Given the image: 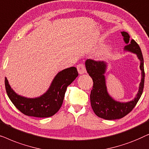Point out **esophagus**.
I'll use <instances>...</instances> for the list:
<instances>
[{"mask_svg":"<svg viewBox=\"0 0 149 149\" xmlns=\"http://www.w3.org/2000/svg\"><path fill=\"white\" fill-rule=\"evenodd\" d=\"M77 70H78V72L80 74H84V73L86 72V69H85V66L84 64H79L77 66Z\"/></svg>","mask_w":149,"mask_h":149,"instance_id":"obj_1","label":"esophagus"}]
</instances>
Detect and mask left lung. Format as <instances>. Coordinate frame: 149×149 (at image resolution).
I'll return each instance as SVG.
<instances>
[{"label": "left lung", "mask_w": 149, "mask_h": 149, "mask_svg": "<svg viewBox=\"0 0 149 149\" xmlns=\"http://www.w3.org/2000/svg\"><path fill=\"white\" fill-rule=\"evenodd\" d=\"M123 40L127 45L124 49L134 53L140 60L142 79L139 89L135 98L127 102L116 101L107 91L104 74L107 68V64L103 61H95L88 59L85 61L87 72L93 79V85L90 94L91 105L93 112L97 117L107 120L121 119L132 111L141 97L144 84V59L141 49L134 39L130 40V36L126 32H121Z\"/></svg>", "instance_id": "obj_1"}]
</instances>
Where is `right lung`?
I'll return each mask as SVG.
<instances>
[{
    "mask_svg": "<svg viewBox=\"0 0 149 149\" xmlns=\"http://www.w3.org/2000/svg\"><path fill=\"white\" fill-rule=\"evenodd\" d=\"M75 67L59 72L49 88L40 97L28 98L18 95L13 90L5 77V89L8 97L14 106L24 115L35 117H49L54 115L62 107L67 87L78 76Z\"/></svg>",
    "mask_w": 149,
    "mask_h": 149,
    "instance_id": "add662e5",
    "label": "right lung"
}]
</instances>
